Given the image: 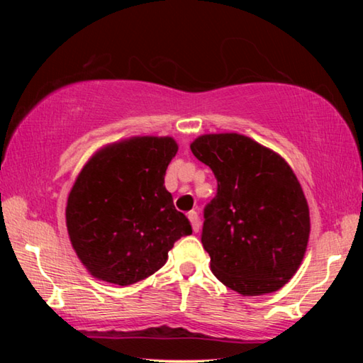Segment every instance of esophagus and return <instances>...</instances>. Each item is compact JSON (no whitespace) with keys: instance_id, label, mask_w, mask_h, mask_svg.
<instances>
[{"instance_id":"obj_1","label":"esophagus","mask_w":363,"mask_h":363,"mask_svg":"<svg viewBox=\"0 0 363 363\" xmlns=\"http://www.w3.org/2000/svg\"><path fill=\"white\" fill-rule=\"evenodd\" d=\"M187 216L190 219V224H192L194 232H199L200 230V218H199V214H196V211H190Z\"/></svg>"}]
</instances>
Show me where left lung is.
Masks as SVG:
<instances>
[{"mask_svg":"<svg viewBox=\"0 0 363 363\" xmlns=\"http://www.w3.org/2000/svg\"><path fill=\"white\" fill-rule=\"evenodd\" d=\"M190 150L218 181L201 229L213 274L243 296L280 290L303 261L311 232L309 206L291 168L235 133L205 134Z\"/></svg>","mask_w":363,"mask_h":363,"instance_id":"obj_1","label":"left lung"}]
</instances>
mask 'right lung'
I'll return each mask as SVG.
<instances>
[{
	"instance_id": "obj_1",
	"label": "right lung",
	"mask_w": 363,
	"mask_h": 363,
	"mask_svg": "<svg viewBox=\"0 0 363 363\" xmlns=\"http://www.w3.org/2000/svg\"><path fill=\"white\" fill-rule=\"evenodd\" d=\"M176 152L171 138H133L97 152L78 174L67 200V230L96 279L121 286L144 280L192 233L163 186Z\"/></svg>"
}]
</instances>
